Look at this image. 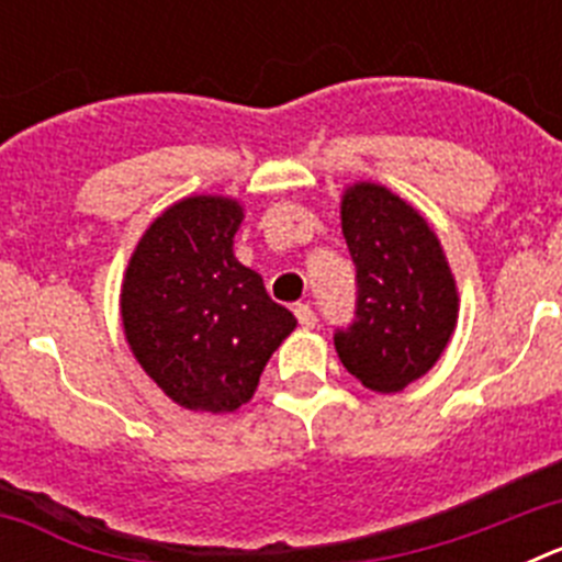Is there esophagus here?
<instances>
[{"mask_svg":"<svg viewBox=\"0 0 562 562\" xmlns=\"http://www.w3.org/2000/svg\"><path fill=\"white\" fill-rule=\"evenodd\" d=\"M295 317H297V324L304 326V329H312V326L317 324V315L310 304H295Z\"/></svg>","mask_w":562,"mask_h":562,"instance_id":"34e87169","label":"esophagus"}]
</instances>
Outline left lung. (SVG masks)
I'll use <instances>...</instances> for the list:
<instances>
[{"label": "left lung", "mask_w": 562, "mask_h": 562, "mask_svg": "<svg viewBox=\"0 0 562 562\" xmlns=\"http://www.w3.org/2000/svg\"><path fill=\"white\" fill-rule=\"evenodd\" d=\"M357 301L335 349L371 391H400L434 369L459 315L453 272L419 213L382 186L349 188L340 207Z\"/></svg>", "instance_id": "obj_1"}]
</instances>
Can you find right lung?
Masks as SVG:
<instances>
[{
  "label": "right lung",
  "mask_w": 562,
  "mask_h": 562,
  "mask_svg": "<svg viewBox=\"0 0 562 562\" xmlns=\"http://www.w3.org/2000/svg\"><path fill=\"white\" fill-rule=\"evenodd\" d=\"M241 220L233 200L188 196L154 220L123 278L128 346L162 394L188 411L245 405L297 324L233 256Z\"/></svg>",
  "instance_id": "right-lung-1"
}]
</instances>
